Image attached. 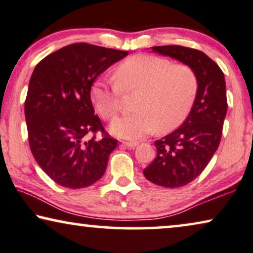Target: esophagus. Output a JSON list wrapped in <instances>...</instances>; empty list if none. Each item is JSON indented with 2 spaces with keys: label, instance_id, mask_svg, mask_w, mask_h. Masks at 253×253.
Listing matches in <instances>:
<instances>
[{
  "label": "esophagus",
  "instance_id": "34e87169",
  "mask_svg": "<svg viewBox=\"0 0 253 253\" xmlns=\"http://www.w3.org/2000/svg\"><path fill=\"white\" fill-rule=\"evenodd\" d=\"M122 145H124V146H126V147L133 148V147L137 146L138 143H137V141H126V140H123Z\"/></svg>",
  "mask_w": 253,
  "mask_h": 253
}]
</instances>
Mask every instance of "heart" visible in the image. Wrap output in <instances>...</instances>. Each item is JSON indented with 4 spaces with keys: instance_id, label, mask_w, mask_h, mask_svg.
I'll use <instances>...</instances> for the list:
<instances>
[{
    "instance_id": "b5f03b06",
    "label": "heart",
    "mask_w": 253,
    "mask_h": 253,
    "mask_svg": "<svg viewBox=\"0 0 253 253\" xmlns=\"http://www.w3.org/2000/svg\"><path fill=\"white\" fill-rule=\"evenodd\" d=\"M115 82L99 78L89 94L103 120L112 121L122 109V93L138 92L136 112L114 121L110 130L126 139H139L154 132H168L184 122L195 102L198 78L191 67L172 64L153 55H133L117 65Z\"/></svg>"
}]
</instances>
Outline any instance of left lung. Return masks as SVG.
<instances>
[{"instance_id": "8db88e82", "label": "left lung", "mask_w": 253, "mask_h": 253, "mask_svg": "<svg viewBox=\"0 0 253 253\" xmlns=\"http://www.w3.org/2000/svg\"><path fill=\"white\" fill-rule=\"evenodd\" d=\"M152 50L189 65L198 78L191 112L178 129L155 140L157 158L144 169L154 184L179 188L202 174L219 147L228 108L226 81L219 65L203 51L177 44Z\"/></svg>"}]
</instances>
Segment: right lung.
<instances>
[{
    "mask_svg": "<svg viewBox=\"0 0 253 253\" xmlns=\"http://www.w3.org/2000/svg\"><path fill=\"white\" fill-rule=\"evenodd\" d=\"M127 54L72 43L49 54L34 69L25 100L29 144L38 165L58 185L86 188L105 174L117 139L94 115L89 91L98 76Z\"/></svg>",
    "mask_w": 253,
    "mask_h": 253,
    "instance_id": "obj_1",
    "label": "right lung"
}]
</instances>
